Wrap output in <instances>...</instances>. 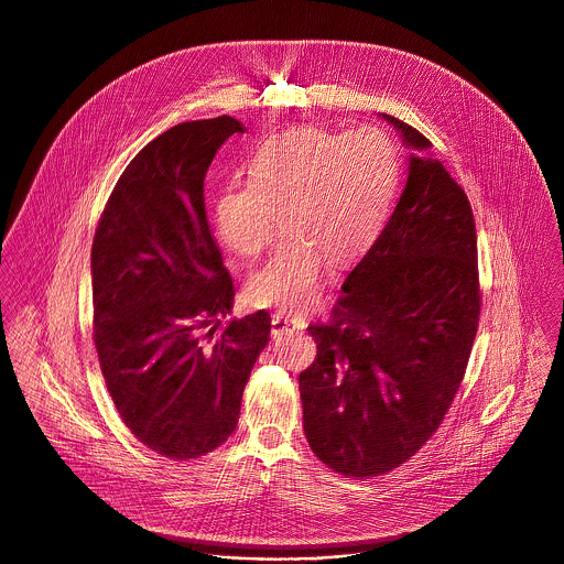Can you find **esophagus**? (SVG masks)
Instances as JSON below:
<instances>
[{"mask_svg":"<svg viewBox=\"0 0 564 564\" xmlns=\"http://www.w3.org/2000/svg\"><path fill=\"white\" fill-rule=\"evenodd\" d=\"M304 328H306L304 319H295V317L284 315V313H273V317H271V335L273 337H284V335L302 333Z\"/></svg>","mask_w":564,"mask_h":564,"instance_id":"esophagus-1","label":"esophagus"}]
</instances>
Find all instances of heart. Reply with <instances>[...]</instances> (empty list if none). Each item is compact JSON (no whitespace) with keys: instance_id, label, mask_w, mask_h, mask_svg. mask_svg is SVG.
Here are the masks:
<instances>
[{"instance_id":"b5f03b06","label":"heart","mask_w":564,"mask_h":564,"mask_svg":"<svg viewBox=\"0 0 564 564\" xmlns=\"http://www.w3.org/2000/svg\"><path fill=\"white\" fill-rule=\"evenodd\" d=\"M247 177L216 192L218 236L234 253L256 258L280 209L286 236L247 293L256 306L306 313L319 302L326 260L344 264L372 245L398 186V151L375 127L344 135L291 127L253 151Z\"/></svg>"}]
</instances>
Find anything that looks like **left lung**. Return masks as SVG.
I'll return each instance as SVG.
<instances>
[{
	"instance_id": "1",
	"label": "left lung",
	"mask_w": 564,
	"mask_h": 564,
	"mask_svg": "<svg viewBox=\"0 0 564 564\" xmlns=\"http://www.w3.org/2000/svg\"><path fill=\"white\" fill-rule=\"evenodd\" d=\"M413 151L404 189L328 324L308 326L317 357L300 375L313 453L346 477H378L442 424L468 366L481 295L466 192L431 142L382 113Z\"/></svg>"
}]
</instances>
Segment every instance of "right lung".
<instances>
[{
	"label": "right lung",
	"instance_id": "add662e5",
	"mask_svg": "<svg viewBox=\"0 0 564 564\" xmlns=\"http://www.w3.org/2000/svg\"><path fill=\"white\" fill-rule=\"evenodd\" d=\"M236 118L184 122L124 169L91 245L94 344L122 422L151 451L194 459L236 429L264 311L231 313L234 282L212 238L203 182Z\"/></svg>",
	"mask_w": 564,
	"mask_h": 564
}]
</instances>
